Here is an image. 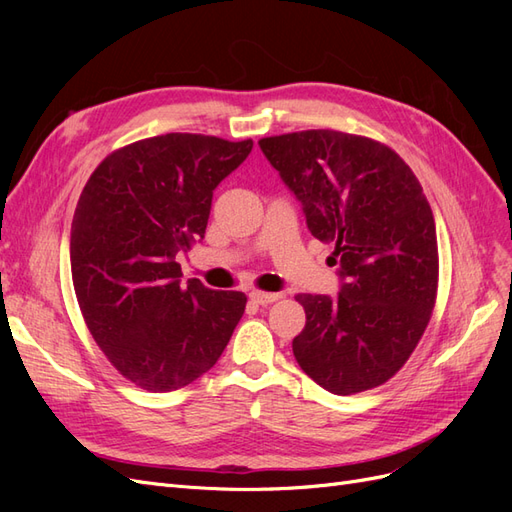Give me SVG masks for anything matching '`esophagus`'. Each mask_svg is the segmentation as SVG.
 Masks as SVG:
<instances>
[{"mask_svg": "<svg viewBox=\"0 0 512 512\" xmlns=\"http://www.w3.org/2000/svg\"><path fill=\"white\" fill-rule=\"evenodd\" d=\"M250 299L256 303V305H269L277 299H282V292H260V290H252L250 292Z\"/></svg>", "mask_w": 512, "mask_h": 512, "instance_id": "1", "label": "esophagus"}]
</instances>
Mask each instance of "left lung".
<instances>
[{"label":"left lung","instance_id":"left-lung-1","mask_svg":"<svg viewBox=\"0 0 512 512\" xmlns=\"http://www.w3.org/2000/svg\"><path fill=\"white\" fill-rule=\"evenodd\" d=\"M301 203L309 232L333 243L339 294H297L305 329L294 359L333 395L384 384L425 333L438 290L436 222L393 149L335 130L258 141Z\"/></svg>","mask_w":512,"mask_h":512}]
</instances>
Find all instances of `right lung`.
<instances>
[{"label": "right lung", "instance_id": "1", "mask_svg": "<svg viewBox=\"0 0 512 512\" xmlns=\"http://www.w3.org/2000/svg\"><path fill=\"white\" fill-rule=\"evenodd\" d=\"M254 143L162 134L111 153L89 177L70 230V267L89 333L121 376L166 393L209 371L245 294L181 282L179 254L205 237L213 190Z\"/></svg>", "mask_w": 512, "mask_h": 512}]
</instances>
